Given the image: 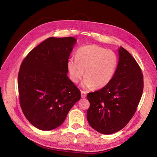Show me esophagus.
Returning <instances> with one entry per match:
<instances>
[{
  "label": "esophagus",
  "mask_w": 157,
  "mask_h": 157,
  "mask_svg": "<svg viewBox=\"0 0 157 157\" xmlns=\"http://www.w3.org/2000/svg\"><path fill=\"white\" fill-rule=\"evenodd\" d=\"M81 97L82 98H85L86 97V92L84 91H81Z\"/></svg>",
  "instance_id": "esophagus-1"
}]
</instances>
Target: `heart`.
Wrapping results in <instances>:
<instances>
[{
    "mask_svg": "<svg viewBox=\"0 0 157 157\" xmlns=\"http://www.w3.org/2000/svg\"><path fill=\"white\" fill-rule=\"evenodd\" d=\"M118 59L112 50L98 45H87L76 52V58H70L67 63L71 81L78 83L84 75V88H101L113 80L117 69Z\"/></svg>",
    "mask_w": 157,
    "mask_h": 157,
    "instance_id": "1",
    "label": "heart"
}]
</instances>
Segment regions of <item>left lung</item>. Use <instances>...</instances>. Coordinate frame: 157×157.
I'll return each mask as SVG.
<instances>
[{"label":"left lung","mask_w":157,"mask_h":157,"mask_svg":"<svg viewBox=\"0 0 157 157\" xmlns=\"http://www.w3.org/2000/svg\"><path fill=\"white\" fill-rule=\"evenodd\" d=\"M115 76L107 86L88 93L90 105L87 120L103 134H111L124 128L134 116L143 93V74L139 65L122 46Z\"/></svg>","instance_id":"1"}]
</instances>
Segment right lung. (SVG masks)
<instances>
[{
    "label": "right lung",
    "instance_id": "right-lung-1",
    "mask_svg": "<svg viewBox=\"0 0 157 157\" xmlns=\"http://www.w3.org/2000/svg\"><path fill=\"white\" fill-rule=\"evenodd\" d=\"M77 40L50 37L23 59L18 74L22 111L31 124L51 130L64 122L70 109L81 98L67 77V63Z\"/></svg>",
    "mask_w": 157,
    "mask_h": 157
}]
</instances>
